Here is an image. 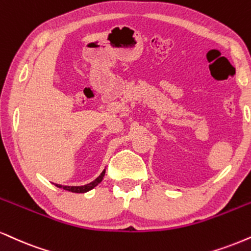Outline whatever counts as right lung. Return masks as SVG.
<instances>
[{"label": "right lung", "mask_w": 251, "mask_h": 251, "mask_svg": "<svg viewBox=\"0 0 251 251\" xmlns=\"http://www.w3.org/2000/svg\"><path fill=\"white\" fill-rule=\"evenodd\" d=\"M104 175H105V170L102 171L101 174L99 175L97 179L93 180L92 182L87 183V185H84V186H63V185H58V183H55V186L58 187V188H63V189H65V191H69L72 193H86V192L91 191V189L95 188L96 186H98L99 183L101 182Z\"/></svg>", "instance_id": "1"}]
</instances>
